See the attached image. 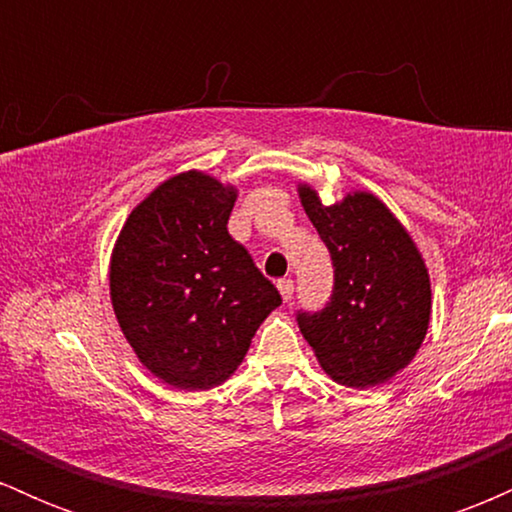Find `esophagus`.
<instances>
[{
  "label": "esophagus",
  "mask_w": 512,
  "mask_h": 512,
  "mask_svg": "<svg viewBox=\"0 0 512 512\" xmlns=\"http://www.w3.org/2000/svg\"><path fill=\"white\" fill-rule=\"evenodd\" d=\"M279 293H281V298H284V301H291L293 298V279H279Z\"/></svg>",
  "instance_id": "1"
}]
</instances>
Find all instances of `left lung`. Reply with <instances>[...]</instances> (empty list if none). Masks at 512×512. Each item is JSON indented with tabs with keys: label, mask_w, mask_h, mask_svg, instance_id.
<instances>
[{
	"label": "left lung",
	"mask_w": 512,
	"mask_h": 512,
	"mask_svg": "<svg viewBox=\"0 0 512 512\" xmlns=\"http://www.w3.org/2000/svg\"><path fill=\"white\" fill-rule=\"evenodd\" d=\"M298 192L334 267L330 301L315 313L298 310V327L337 383H385L409 366L426 337L431 320L426 264L378 197L354 192L325 207L308 185Z\"/></svg>",
	"instance_id": "obj_1"
}]
</instances>
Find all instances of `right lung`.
Listing matches in <instances>:
<instances>
[{
  "label": "right lung",
  "instance_id": "right-lung-1",
  "mask_svg": "<svg viewBox=\"0 0 512 512\" xmlns=\"http://www.w3.org/2000/svg\"><path fill=\"white\" fill-rule=\"evenodd\" d=\"M236 190L180 173L129 214L110 262V298L134 354L180 390L221 385L248 354L279 291L231 238Z\"/></svg>",
  "mask_w": 512,
  "mask_h": 512
}]
</instances>
